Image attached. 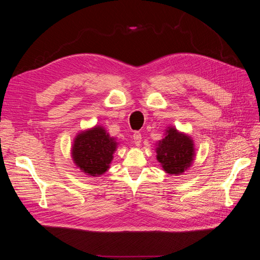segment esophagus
<instances>
[{"label":"esophagus","instance_id":"34e87169","mask_svg":"<svg viewBox=\"0 0 260 260\" xmlns=\"http://www.w3.org/2000/svg\"><path fill=\"white\" fill-rule=\"evenodd\" d=\"M141 140H142V136H141V133L139 131H136L135 133H133V141H135L136 145L141 144Z\"/></svg>","mask_w":260,"mask_h":260}]
</instances>
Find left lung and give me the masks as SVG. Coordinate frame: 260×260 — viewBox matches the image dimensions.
I'll use <instances>...</instances> for the list:
<instances>
[{
	"label": "left lung",
	"mask_w": 260,
	"mask_h": 260,
	"mask_svg": "<svg viewBox=\"0 0 260 260\" xmlns=\"http://www.w3.org/2000/svg\"><path fill=\"white\" fill-rule=\"evenodd\" d=\"M157 160L170 175L182 174L191 166L194 157L193 140L175 128H169L167 135L156 147Z\"/></svg>",
	"instance_id": "8db88e82"
}]
</instances>
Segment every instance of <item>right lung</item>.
Wrapping results in <instances>:
<instances>
[{
    "mask_svg": "<svg viewBox=\"0 0 260 260\" xmlns=\"http://www.w3.org/2000/svg\"><path fill=\"white\" fill-rule=\"evenodd\" d=\"M117 142L102 127L83 131L77 136L73 145V158L82 172L101 176L107 171L113 160Z\"/></svg>",
    "mask_w": 260,
    "mask_h": 260,
    "instance_id": "right-lung-1",
    "label": "right lung"
}]
</instances>
